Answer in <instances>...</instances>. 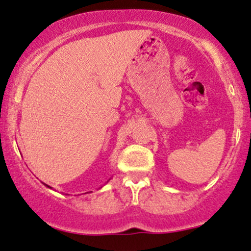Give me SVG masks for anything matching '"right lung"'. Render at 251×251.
Segmentation results:
<instances>
[{"mask_svg": "<svg viewBox=\"0 0 251 251\" xmlns=\"http://www.w3.org/2000/svg\"><path fill=\"white\" fill-rule=\"evenodd\" d=\"M44 185H45V183H44ZM45 186H47V187H48V188H51V187H50V186H48V185H45Z\"/></svg>", "mask_w": 251, "mask_h": 251, "instance_id": "1", "label": "right lung"}]
</instances>
